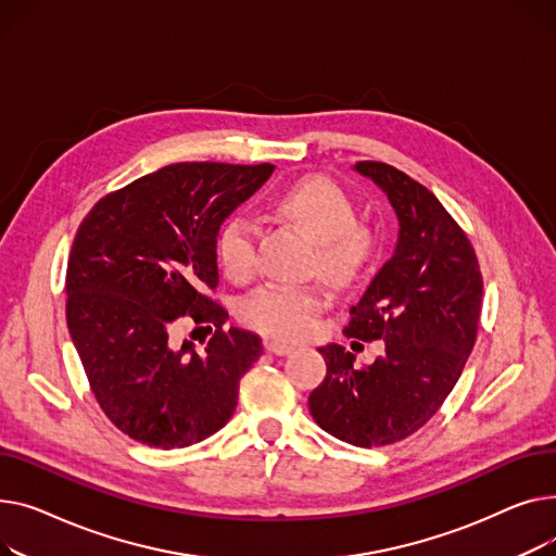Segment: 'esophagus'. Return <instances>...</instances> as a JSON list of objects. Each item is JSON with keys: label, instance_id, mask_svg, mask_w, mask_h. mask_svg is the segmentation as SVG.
<instances>
[{"label": "esophagus", "instance_id": "34e87169", "mask_svg": "<svg viewBox=\"0 0 556 556\" xmlns=\"http://www.w3.org/2000/svg\"><path fill=\"white\" fill-rule=\"evenodd\" d=\"M265 348H267V352H271V354H276V356H285V354L293 352V345L278 343V341H265Z\"/></svg>", "mask_w": 556, "mask_h": 556}]
</instances>
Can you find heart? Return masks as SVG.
<instances>
[{"label":"heart","instance_id":"obj_1","mask_svg":"<svg viewBox=\"0 0 556 556\" xmlns=\"http://www.w3.org/2000/svg\"><path fill=\"white\" fill-rule=\"evenodd\" d=\"M274 208L316 240L314 267L334 285L352 282L366 267L372 238L356 222L350 194L330 177L312 175L287 184L274 194ZM215 253L222 271L244 282L255 271V226L236 213L217 231ZM325 296L316 287L263 285L240 301L238 316L247 328L280 341H301L316 330Z\"/></svg>","mask_w":556,"mask_h":556}]
</instances>
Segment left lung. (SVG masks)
I'll use <instances>...</instances> for the list:
<instances>
[{"mask_svg":"<svg viewBox=\"0 0 556 556\" xmlns=\"http://www.w3.org/2000/svg\"><path fill=\"white\" fill-rule=\"evenodd\" d=\"M400 222L395 253L350 307L348 337L386 343L375 364L354 368V354L318 348L325 379L309 413L323 431L354 446H386L413 435L448 397L476 343L482 274L467 233L435 194L381 161H358Z\"/></svg>","mask_w":556,"mask_h":556,"instance_id":"8db88e82","label":"left lung"}]
</instances>
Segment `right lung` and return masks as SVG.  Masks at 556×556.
<instances>
[{
  "mask_svg": "<svg viewBox=\"0 0 556 556\" xmlns=\"http://www.w3.org/2000/svg\"><path fill=\"white\" fill-rule=\"evenodd\" d=\"M276 166L173 163L105 194L87 213L67 265V328L91 393L118 431L156 448L217 433L238 406L257 334L224 328L215 303L222 222ZM186 321L214 332L176 343Z\"/></svg>",
  "mask_w": 556,
  "mask_h": 556,
  "instance_id": "right-lung-1",
  "label": "right lung"
}]
</instances>
